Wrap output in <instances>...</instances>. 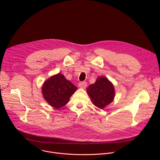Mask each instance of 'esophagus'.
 <instances>
[{
	"instance_id": "obj_1",
	"label": "esophagus",
	"mask_w": 160,
	"mask_h": 160,
	"mask_svg": "<svg viewBox=\"0 0 160 160\" xmlns=\"http://www.w3.org/2000/svg\"><path fill=\"white\" fill-rule=\"evenodd\" d=\"M87 82H80L78 83V87L82 88H85L87 87Z\"/></svg>"
}]
</instances>
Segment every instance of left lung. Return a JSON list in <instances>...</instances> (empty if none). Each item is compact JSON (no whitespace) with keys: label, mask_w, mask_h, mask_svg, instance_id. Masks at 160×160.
Masks as SVG:
<instances>
[{"label":"left lung","mask_w":160,"mask_h":160,"mask_svg":"<svg viewBox=\"0 0 160 160\" xmlns=\"http://www.w3.org/2000/svg\"><path fill=\"white\" fill-rule=\"evenodd\" d=\"M87 92L93 104L100 109L110 104L115 97L114 87L105 77L98 78L94 83L89 85Z\"/></svg>","instance_id":"8db88e82"}]
</instances>
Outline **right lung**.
I'll use <instances>...</instances> for the list:
<instances>
[{
    "mask_svg": "<svg viewBox=\"0 0 160 160\" xmlns=\"http://www.w3.org/2000/svg\"><path fill=\"white\" fill-rule=\"evenodd\" d=\"M77 87L60 73L51 77L42 87L44 99L52 107L59 109L66 105Z\"/></svg>",
    "mask_w": 160,
    "mask_h": 160,
    "instance_id": "right-lung-1",
    "label": "right lung"
}]
</instances>
